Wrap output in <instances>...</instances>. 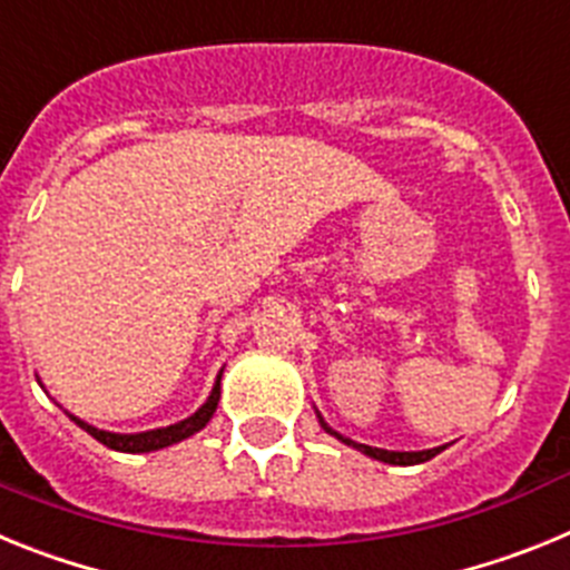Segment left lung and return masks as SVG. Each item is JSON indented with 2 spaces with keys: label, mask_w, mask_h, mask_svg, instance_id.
<instances>
[{
  "label": "left lung",
  "mask_w": 570,
  "mask_h": 570,
  "mask_svg": "<svg viewBox=\"0 0 570 570\" xmlns=\"http://www.w3.org/2000/svg\"><path fill=\"white\" fill-rule=\"evenodd\" d=\"M331 431V428H328ZM334 434V431H331ZM336 440H342L345 445H354L360 448L362 454L374 456V460H382V462H391V465H416V462H428L431 456H436L442 451V448H431V451H382V448H371V445H356V442L345 440V436L336 434Z\"/></svg>",
  "instance_id": "1"
}]
</instances>
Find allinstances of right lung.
Instances as JSON below:
<instances>
[{
  "instance_id": "add662e5",
  "label": "right lung",
  "mask_w": 570,
  "mask_h": 570,
  "mask_svg": "<svg viewBox=\"0 0 570 570\" xmlns=\"http://www.w3.org/2000/svg\"><path fill=\"white\" fill-rule=\"evenodd\" d=\"M219 380H223V374H219ZM219 380H216L214 391H210L208 402H205L199 411H196L194 416H188V420L176 422V425H168V428H156V431H145V434H110V431H99V428L88 425V422L77 420V416H70V420L77 422L79 428H85L94 440H99L102 445L114 448V451H125V454H145V451H159V448H168L174 445V442L185 440V436L196 434V431H203L205 425H208V420L214 416L216 411V402H219Z\"/></svg>"
}]
</instances>
